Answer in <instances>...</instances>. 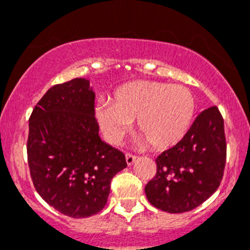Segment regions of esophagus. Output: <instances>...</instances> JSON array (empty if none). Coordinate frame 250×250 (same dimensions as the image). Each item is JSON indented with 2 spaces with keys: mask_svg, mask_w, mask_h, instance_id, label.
Returning a JSON list of instances; mask_svg holds the SVG:
<instances>
[{
  "mask_svg": "<svg viewBox=\"0 0 250 250\" xmlns=\"http://www.w3.org/2000/svg\"><path fill=\"white\" fill-rule=\"evenodd\" d=\"M125 158H126V163L127 165H131L134 161H135L136 156L135 155H132V154H130V152H127L126 155H125Z\"/></svg>",
  "mask_w": 250,
  "mask_h": 250,
  "instance_id": "34e87169",
  "label": "esophagus"
}]
</instances>
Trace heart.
Listing matches in <instances>:
<instances>
[{
  "label": "heart",
  "instance_id": "heart-1",
  "mask_svg": "<svg viewBox=\"0 0 250 250\" xmlns=\"http://www.w3.org/2000/svg\"><path fill=\"white\" fill-rule=\"evenodd\" d=\"M95 115L104 136L119 144L136 119L140 144L152 149H167L183 140L195 115L191 91L182 85L139 80L120 86L111 103L96 106Z\"/></svg>",
  "mask_w": 250,
  "mask_h": 250
}]
</instances>
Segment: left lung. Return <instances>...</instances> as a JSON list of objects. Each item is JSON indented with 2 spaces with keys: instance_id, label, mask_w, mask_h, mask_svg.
<instances>
[{
  "instance_id": "8db88e82",
  "label": "left lung",
  "mask_w": 250,
  "mask_h": 250,
  "mask_svg": "<svg viewBox=\"0 0 250 250\" xmlns=\"http://www.w3.org/2000/svg\"><path fill=\"white\" fill-rule=\"evenodd\" d=\"M227 161L224 120L216 106L203 110L185 138L155 159L156 174L145 187L155 208L193 210L219 188Z\"/></svg>"
}]
</instances>
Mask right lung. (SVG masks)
<instances>
[{"label":"right lung","mask_w":250,"mask_h":250,"mask_svg":"<svg viewBox=\"0 0 250 250\" xmlns=\"http://www.w3.org/2000/svg\"><path fill=\"white\" fill-rule=\"evenodd\" d=\"M27 160L37 193L71 218L103 210L111 179L127 167L124 152L99 136L95 92L85 79L52 86L35 106Z\"/></svg>","instance_id":"add662e5"}]
</instances>
